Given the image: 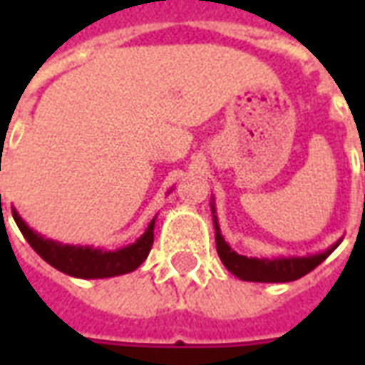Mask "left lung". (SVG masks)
I'll use <instances>...</instances> for the list:
<instances>
[{"instance_id": "1", "label": "left lung", "mask_w": 365, "mask_h": 365, "mask_svg": "<svg viewBox=\"0 0 365 365\" xmlns=\"http://www.w3.org/2000/svg\"><path fill=\"white\" fill-rule=\"evenodd\" d=\"M365 170V166H364ZM215 242H217V252L219 258L225 264V268L230 274L240 277L242 282H260V283H285L295 282L299 277H303L309 272H313L321 262H324L330 256V252L336 248L334 245L327 252L317 254V256H307V258H277V260H260V258H248L240 256L235 250H230V246L225 242L221 237L219 225L215 221Z\"/></svg>"}]
</instances>
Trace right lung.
Instances as JSON below:
<instances>
[{
  "instance_id": "add662e5",
  "label": "right lung",
  "mask_w": 365,
  "mask_h": 365,
  "mask_svg": "<svg viewBox=\"0 0 365 365\" xmlns=\"http://www.w3.org/2000/svg\"><path fill=\"white\" fill-rule=\"evenodd\" d=\"M1 207V193H0ZM13 219L17 227L27 238V242L33 246L44 262H48L52 268L60 269L68 275L74 277H83V279H96V277H113V275L128 274L136 269L150 252L152 242H154V221L148 225V229L143 237L136 240L135 245L120 248L117 252H105V250H96L90 246H62L54 240H44L43 237L35 235L29 229L21 217L13 211Z\"/></svg>"
}]
</instances>
